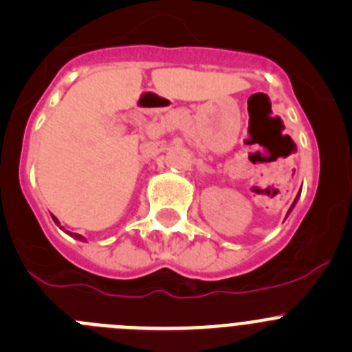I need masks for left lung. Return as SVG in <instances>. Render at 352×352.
Wrapping results in <instances>:
<instances>
[{
  "mask_svg": "<svg viewBox=\"0 0 352 352\" xmlns=\"http://www.w3.org/2000/svg\"><path fill=\"white\" fill-rule=\"evenodd\" d=\"M297 198H298V196H297ZM295 201H297V199H295ZM295 201H294V205H295ZM294 205H292V208H294ZM292 208H290V210H292Z\"/></svg>",
  "mask_w": 352,
  "mask_h": 352,
  "instance_id": "1",
  "label": "left lung"
}]
</instances>
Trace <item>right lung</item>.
Returning a JSON list of instances; mask_svg holds the SVG:
<instances>
[{"instance_id": "1", "label": "right lung", "mask_w": 352, "mask_h": 352, "mask_svg": "<svg viewBox=\"0 0 352 352\" xmlns=\"http://www.w3.org/2000/svg\"><path fill=\"white\" fill-rule=\"evenodd\" d=\"M54 222H55V224H58V221L55 219V217H54ZM71 236H74V238H78V239H83V236H80V234H71Z\"/></svg>"}]
</instances>
